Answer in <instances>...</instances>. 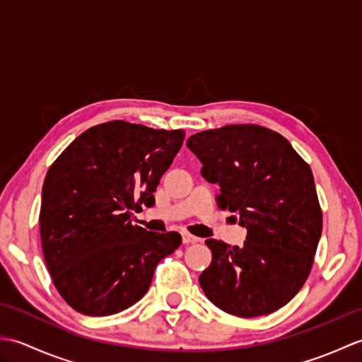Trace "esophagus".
I'll list each match as a JSON object with an SVG mask.
<instances>
[{"instance_id":"esophagus-1","label":"esophagus","mask_w":362,"mask_h":362,"mask_svg":"<svg viewBox=\"0 0 362 362\" xmlns=\"http://www.w3.org/2000/svg\"><path fill=\"white\" fill-rule=\"evenodd\" d=\"M182 241H183V244H193V243H197V241H199V238H196V236H193V235H189V233H187V232H183V233H182Z\"/></svg>"}]
</instances>
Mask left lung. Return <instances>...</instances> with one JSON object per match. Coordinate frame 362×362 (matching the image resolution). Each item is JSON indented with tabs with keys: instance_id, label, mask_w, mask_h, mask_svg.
<instances>
[{
	"instance_id": "1",
	"label": "left lung",
	"mask_w": 362,
	"mask_h": 362,
	"mask_svg": "<svg viewBox=\"0 0 362 362\" xmlns=\"http://www.w3.org/2000/svg\"><path fill=\"white\" fill-rule=\"evenodd\" d=\"M202 177L218 183L222 210L247 230L238 247L206 240L211 263L199 276L206 298L238 317L276 311L308 279L322 235L311 168L271 129L232 124L191 135Z\"/></svg>"
}]
</instances>
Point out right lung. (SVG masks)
<instances>
[{"label":"right lung","instance_id":"obj_1","mask_svg":"<svg viewBox=\"0 0 362 362\" xmlns=\"http://www.w3.org/2000/svg\"><path fill=\"white\" fill-rule=\"evenodd\" d=\"M183 130L110 121L81 134L45 177L40 236L45 263L65 302L110 316L148 292L156 266L179 247L177 232L132 226L180 151Z\"/></svg>","mask_w":362,"mask_h":362}]
</instances>
